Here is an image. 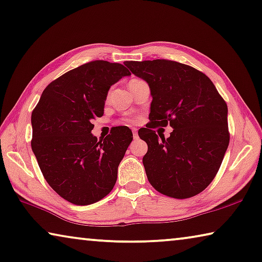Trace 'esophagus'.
<instances>
[{
  "mask_svg": "<svg viewBox=\"0 0 262 262\" xmlns=\"http://www.w3.org/2000/svg\"><path fill=\"white\" fill-rule=\"evenodd\" d=\"M133 136H134V139H138V129L136 128H133Z\"/></svg>",
  "mask_w": 262,
  "mask_h": 262,
  "instance_id": "1",
  "label": "esophagus"
}]
</instances>
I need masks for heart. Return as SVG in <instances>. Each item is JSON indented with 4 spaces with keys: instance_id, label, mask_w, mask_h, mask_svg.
I'll list each match as a JSON object with an SVG mask.
<instances>
[{
    "instance_id": "obj_1",
    "label": "heart",
    "mask_w": 262,
    "mask_h": 262,
    "mask_svg": "<svg viewBox=\"0 0 262 262\" xmlns=\"http://www.w3.org/2000/svg\"><path fill=\"white\" fill-rule=\"evenodd\" d=\"M133 80H136V79H133Z\"/></svg>"
}]
</instances>
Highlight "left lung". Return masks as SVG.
Here are the masks:
<instances>
[{"label": "left lung", "mask_w": 262, "mask_h": 262, "mask_svg": "<svg viewBox=\"0 0 262 262\" xmlns=\"http://www.w3.org/2000/svg\"><path fill=\"white\" fill-rule=\"evenodd\" d=\"M134 75L150 88L147 128L139 136L147 142L142 162L148 181L163 195L188 199L215 178L229 143L227 104L200 70L170 60L126 61ZM169 124L167 139L152 128Z\"/></svg>", "instance_id": "1"}]
</instances>
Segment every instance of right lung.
Wrapping results in <instances>:
<instances>
[{
	"label": "right lung",
	"instance_id": "add662e5",
	"mask_svg": "<svg viewBox=\"0 0 262 262\" xmlns=\"http://www.w3.org/2000/svg\"><path fill=\"white\" fill-rule=\"evenodd\" d=\"M128 75L129 70L120 63L88 62L50 82L31 113V149L42 174L74 205L100 201L115 186L133 133L116 127L97 141L93 120L103 115L111 85Z\"/></svg>",
	"mask_w": 262,
	"mask_h": 262
}]
</instances>
